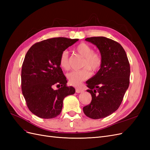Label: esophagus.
I'll list each match as a JSON object with an SVG mask.
<instances>
[{
  "mask_svg": "<svg viewBox=\"0 0 150 150\" xmlns=\"http://www.w3.org/2000/svg\"><path fill=\"white\" fill-rule=\"evenodd\" d=\"M84 91L82 89H80V88H76V92L77 93H83Z\"/></svg>",
  "mask_w": 150,
  "mask_h": 150,
  "instance_id": "1",
  "label": "esophagus"
}]
</instances>
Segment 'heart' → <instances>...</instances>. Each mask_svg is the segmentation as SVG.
Segmentation results:
<instances>
[{"instance_id":"obj_1","label":"heart","mask_w":150,"mask_h":150,"mask_svg":"<svg viewBox=\"0 0 150 150\" xmlns=\"http://www.w3.org/2000/svg\"><path fill=\"white\" fill-rule=\"evenodd\" d=\"M76 51L78 52L84 59L83 69L71 71L67 74L69 83L71 85L78 86L84 80L90 78L91 73L89 69L93 72H96L100 69L103 59L101 55L97 52H94L93 48L85 42L78 44L76 47ZM59 65L62 69L68 70L69 69V63L68 59V54L67 51L62 52L59 58Z\"/></svg>"}]
</instances>
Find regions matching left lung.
I'll return each instance as SVG.
<instances>
[{
    "mask_svg": "<svg viewBox=\"0 0 150 150\" xmlns=\"http://www.w3.org/2000/svg\"><path fill=\"white\" fill-rule=\"evenodd\" d=\"M85 40L96 46L103 62L97 73L86 81L92 100L83 111L90 118H104L118 109L129 87V63L123 47L115 40L105 37Z\"/></svg>",
    "mask_w": 150,
    "mask_h": 150,
    "instance_id": "1",
    "label": "left lung"
}]
</instances>
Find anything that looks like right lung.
I'll return each mask as SVG.
<instances>
[{
  "mask_svg": "<svg viewBox=\"0 0 150 150\" xmlns=\"http://www.w3.org/2000/svg\"><path fill=\"white\" fill-rule=\"evenodd\" d=\"M78 39L54 38L34 44L25 56L21 71V88L29 110L44 119L60 115L63 99L75 93L67 86L66 78L59 65L62 52ZM60 86L54 90L53 86Z\"/></svg>",
  "mask_w": 150,
  "mask_h": 150,
  "instance_id": "right-lung-1",
  "label": "right lung"
}]
</instances>
